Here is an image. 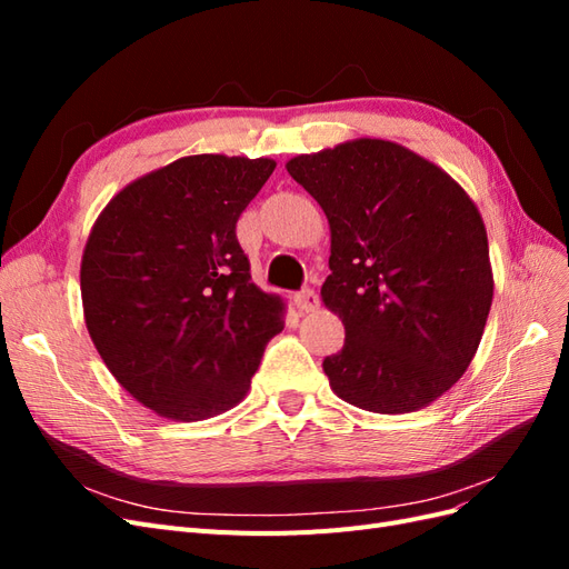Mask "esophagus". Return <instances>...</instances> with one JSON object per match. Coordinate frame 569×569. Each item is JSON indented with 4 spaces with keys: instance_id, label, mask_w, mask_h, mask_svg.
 <instances>
[{
    "instance_id": "34e87169",
    "label": "esophagus",
    "mask_w": 569,
    "mask_h": 569,
    "mask_svg": "<svg viewBox=\"0 0 569 569\" xmlns=\"http://www.w3.org/2000/svg\"><path fill=\"white\" fill-rule=\"evenodd\" d=\"M295 306L301 313H311L320 306V301H318V295L313 289H303V291H299V295H295Z\"/></svg>"
}]
</instances>
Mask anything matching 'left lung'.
<instances>
[{"label": "left lung", "mask_w": 569, "mask_h": 569, "mask_svg": "<svg viewBox=\"0 0 569 569\" xmlns=\"http://www.w3.org/2000/svg\"><path fill=\"white\" fill-rule=\"evenodd\" d=\"M330 222L320 289L347 339L322 360L341 401L399 416L437 401L468 370L493 299L475 201L432 161L358 137L287 161Z\"/></svg>", "instance_id": "1"}]
</instances>
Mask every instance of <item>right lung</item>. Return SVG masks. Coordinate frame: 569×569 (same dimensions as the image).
<instances>
[{
	"label": "right lung",
	"instance_id": "1",
	"mask_svg": "<svg viewBox=\"0 0 569 569\" xmlns=\"http://www.w3.org/2000/svg\"><path fill=\"white\" fill-rule=\"evenodd\" d=\"M272 159L197 153L132 180L94 220L80 263L84 325L134 401L176 422L244 399L284 301L251 282L237 220Z\"/></svg>",
	"mask_w": 569,
	"mask_h": 569
}]
</instances>
